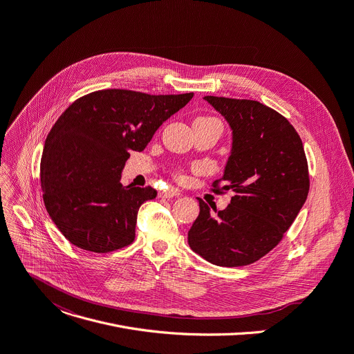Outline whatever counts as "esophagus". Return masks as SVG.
Returning <instances> with one entry per match:
<instances>
[{
	"mask_svg": "<svg viewBox=\"0 0 354 354\" xmlns=\"http://www.w3.org/2000/svg\"><path fill=\"white\" fill-rule=\"evenodd\" d=\"M180 194L178 190H174V189H169V190H162L159 192L158 196L162 198V199H169V198H175V196H179Z\"/></svg>",
	"mask_w": 354,
	"mask_h": 354,
	"instance_id": "1",
	"label": "esophagus"
}]
</instances>
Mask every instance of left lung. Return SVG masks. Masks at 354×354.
<instances>
[{
	"label": "left lung",
	"instance_id": "8db88e82",
	"mask_svg": "<svg viewBox=\"0 0 354 354\" xmlns=\"http://www.w3.org/2000/svg\"><path fill=\"white\" fill-rule=\"evenodd\" d=\"M205 100L233 133L229 160L213 190H233L234 196L218 212L198 199L201 212L187 243L214 266H248L282 240L308 198L304 145L291 122L260 102L214 95Z\"/></svg>",
	"mask_w": 354,
	"mask_h": 354
}]
</instances>
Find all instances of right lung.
I'll return each mask as SVG.
<instances>
[{
	"instance_id": "right-lung-1",
	"label": "right lung",
	"mask_w": 354,
	"mask_h": 354,
	"mask_svg": "<svg viewBox=\"0 0 354 354\" xmlns=\"http://www.w3.org/2000/svg\"><path fill=\"white\" fill-rule=\"evenodd\" d=\"M192 97L107 88L83 95L57 118L44 147L41 186L52 221L72 244L103 254L134 241L138 209L156 190L122 186L121 172L130 152L142 151Z\"/></svg>"
}]
</instances>
